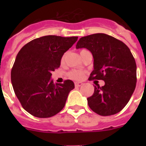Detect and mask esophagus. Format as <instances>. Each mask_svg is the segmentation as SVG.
Segmentation results:
<instances>
[{
	"mask_svg": "<svg viewBox=\"0 0 146 146\" xmlns=\"http://www.w3.org/2000/svg\"><path fill=\"white\" fill-rule=\"evenodd\" d=\"M83 85V83L81 82H75V86L76 87H80L81 86H82Z\"/></svg>",
	"mask_w": 146,
	"mask_h": 146,
	"instance_id": "34e87169",
	"label": "esophagus"
}]
</instances>
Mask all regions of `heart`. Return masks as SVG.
<instances>
[{
  "label": "heart",
  "mask_w": 146,
  "mask_h": 146,
  "mask_svg": "<svg viewBox=\"0 0 146 146\" xmlns=\"http://www.w3.org/2000/svg\"><path fill=\"white\" fill-rule=\"evenodd\" d=\"M65 60V55H64L61 58V63H64ZM69 77L74 80H82L84 78V73L81 70H73L69 73Z\"/></svg>",
  "instance_id": "1"
}]
</instances>
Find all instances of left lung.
I'll use <instances>...</instances> for the list:
<instances>
[{"mask_svg": "<svg viewBox=\"0 0 146 146\" xmlns=\"http://www.w3.org/2000/svg\"><path fill=\"white\" fill-rule=\"evenodd\" d=\"M76 48L88 49L94 58V70L89 80H102L104 86H95L87 98L89 108L102 116L120 112L133 93L136 64L129 48L120 40L104 33L82 37Z\"/></svg>", "mask_w": 146, "mask_h": 146, "instance_id": "1", "label": "left lung"}]
</instances>
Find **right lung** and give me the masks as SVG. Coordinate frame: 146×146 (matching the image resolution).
<instances>
[{
	"mask_svg": "<svg viewBox=\"0 0 146 146\" xmlns=\"http://www.w3.org/2000/svg\"><path fill=\"white\" fill-rule=\"evenodd\" d=\"M78 37L46 35L25 44L11 70L14 92L27 112L36 117H50L64 108L74 83L70 80L54 84L51 72Z\"/></svg>",
	"mask_w": 146,
	"mask_h": 146,
	"instance_id": "1",
	"label": "right lung"
}]
</instances>
